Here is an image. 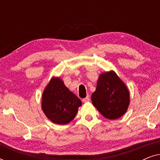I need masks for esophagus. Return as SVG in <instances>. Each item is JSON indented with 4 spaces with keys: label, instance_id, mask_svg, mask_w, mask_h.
Segmentation results:
<instances>
[{
    "label": "esophagus",
    "instance_id": "34e87169",
    "mask_svg": "<svg viewBox=\"0 0 160 160\" xmlns=\"http://www.w3.org/2000/svg\"><path fill=\"white\" fill-rule=\"evenodd\" d=\"M82 101L84 102H89V96H87L86 98H84V99H83Z\"/></svg>",
    "mask_w": 160,
    "mask_h": 160
}]
</instances>
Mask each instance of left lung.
I'll return each mask as SVG.
<instances>
[{"mask_svg":"<svg viewBox=\"0 0 160 160\" xmlns=\"http://www.w3.org/2000/svg\"><path fill=\"white\" fill-rule=\"evenodd\" d=\"M91 100L93 106L104 117L114 120L128 111L130 92L114 71H106L100 74Z\"/></svg>","mask_w":160,"mask_h":160,"instance_id":"left-lung-1","label":"left lung"}]
</instances>
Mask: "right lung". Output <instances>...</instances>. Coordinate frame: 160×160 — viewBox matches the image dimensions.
<instances>
[{"label":"right lung","mask_w":160,"mask_h":160,"mask_svg":"<svg viewBox=\"0 0 160 160\" xmlns=\"http://www.w3.org/2000/svg\"><path fill=\"white\" fill-rule=\"evenodd\" d=\"M81 106V100L69 90L60 77L53 76L43 92L41 109L54 124L69 123Z\"/></svg>","instance_id":"1"}]
</instances>
